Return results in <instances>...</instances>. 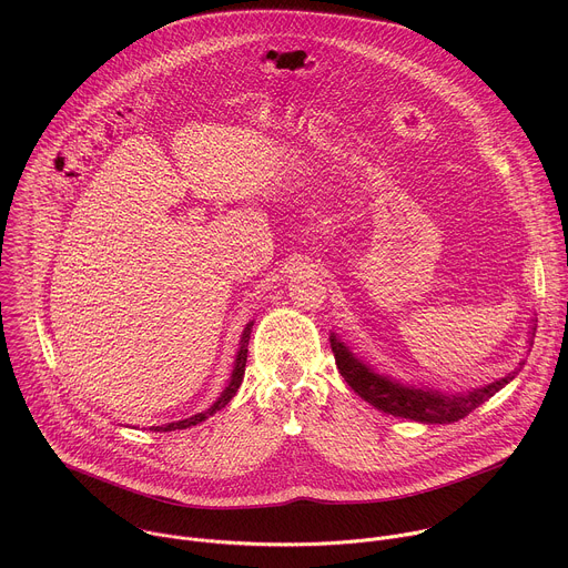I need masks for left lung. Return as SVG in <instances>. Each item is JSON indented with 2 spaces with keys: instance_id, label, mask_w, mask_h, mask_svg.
Wrapping results in <instances>:
<instances>
[{
  "instance_id": "1",
  "label": "left lung",
  "mask_w": 568,
  "mask_h": 568,
  "mask_svg": "<svg viewBox=\"0 0 568 568\" xmlns=\"http://www.w3.org/2000/svg\"><path fill=\"white\" fill-rule=\"evenodd\" d=\"M331 348L335 353V362H337L342 377L348 382V386L359 397L371 402L375 409H379L384 414L409 418L416 423H427V425H449V423L465 418L476 407H480L483 402H488L499 388H504L517 375V371H515L488 386L474 388L469 393L445 395V393H438L432 388L404 386V384H397L388 377L373 373L335 335L331 337Z\"/></svg>"
}]
</instances>
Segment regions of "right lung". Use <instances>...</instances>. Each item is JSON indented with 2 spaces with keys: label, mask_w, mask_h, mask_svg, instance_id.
I'll return each instance as SVG.
<instances>
[{
  "label": "right lung",
  "mask_w": 568,
  "mask_h": 568,
  "mask_svg": "<svg viewBox=\"0 0 568 568\" xmlns=\"http://www.w3.org/2000/svg\"><path fill=\"white\" fill-rule=\"evenodd\" d=\"M252 326H254V323H250V326L245 328V333H242V342H240V351H237L235 366H233V373H231V382H229V386L222 390V395L213 402V407H211V409H206V412H202V414H195V416H191V418H186V420H180V423H171V425H164V427H150L152 432H175V429H186V427H193V425H197V423L206 420L209 416H213L215 412H220V409H224V407H226V404L231 402V397L235 395V390L240 388L242 377H245V366H247V346H250Z\"/></svg>",
  "instance_id": "obj_1"
}]
</instances>
